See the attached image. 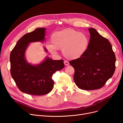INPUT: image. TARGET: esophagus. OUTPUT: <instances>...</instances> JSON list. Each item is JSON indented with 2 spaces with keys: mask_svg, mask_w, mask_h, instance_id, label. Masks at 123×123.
<instances>
[{
  "mask_svg": "<svg viewBox=\"0 0 123 123\" xmlns=\"http://www.w3.org/2000/svg\"><path fill=\"white\" fill-rule=\"evenodd\" d=\"M64 65H65V66H68L69 65V63L66 60L64 61Z\"/></svg>",
  "mask_w": 123,
  "mask_h": 123,
  "instance_id": "esophagus-1",
  "label": "esophagus"
}]
</instances>
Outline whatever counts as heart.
Instances as JSON below:
<instances>
[{
    "label": "heart",
    "mask_w": 123,
    "mask_h": 123,
    "mask_svg": "<svg viewBox=\"0 0 123 123\" xmlns=\"http://www.w3.org/2000/svg\"><path fill=\"white\" fill-rule=\"evenodd\" d=\"M51 44L46 48L55 54L56 49L62 50L64 57L69 59H76L85 53L89 45L88 36L74 29L67 28L54 32L51 36Z\"/></svg>",
    "instance_id": "heart-1"
}]
</instances>
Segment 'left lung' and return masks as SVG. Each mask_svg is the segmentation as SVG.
Returning a JSON list of instances; mask_svg holds the SVG:
<instances>
[{"label":"left lung","instance_id":"left-lung-1","mask_svg":"<svg viewBox=\"0 0 123 123\" xmlns=\"http://www.w3.org/2000/svg\"><path fill=\"white\" fill-rule=\"evenodd\" d=\"M90 39L82 56L69 62L75 70L74 80L79 88L85 90L102 88L115 70L116 57L111 43L93 28L88 29Z\"/></svg>","mask_w":123,"mask_h":123}]
</instances>
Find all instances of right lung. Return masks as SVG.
I'll list each match as a JSON object with an SVG mask.
<instances>
[{
  "mask_svg": "<svg viewBox=\"0 0 123 123\" xmlns=\"http://www.w3.org/2000/svg\"><path fill=\"white\" fill-rule=\"evenodd\" d=\"M45 28H37L19 39L10 55V73L17 86L23 93L36 96L47 94L54 86L53 74L64 67L63 60H53L47 57L41 63L33 65L25 59V51L30 43L44 42ZM45 51L47 52L46 48Z\"/></svg>",
  "mask_w": 123,
  "mask_h": 123,
  "instance_id": "right-lung-1",
  "label": "right lung"
}]
</instances>
